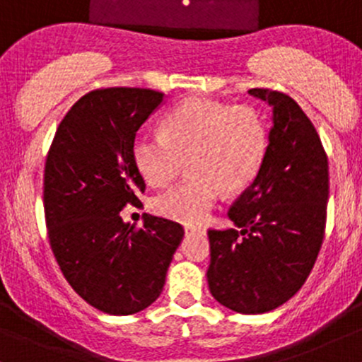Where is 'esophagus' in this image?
<instances>
[{"label": "esophagus", "instance_id": "1", "mask_svg": "<svg viewBox=\"0 0 362 362\" xmlns=\"http://www.w3.org/2000/svg\"><path fill=\"white\" fill-rule=\"evenodd\" d=\"M185 233H186V235H193V233H204V229L197 228V226H192V224H186Z\"/></svg>", "mask_w": 362, "mask_h": 362}]
</instances>
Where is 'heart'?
<instances>
[{
	"instance_id": "obj_1",
	"label": "heart",
	"mask_w": 362,
	"mask_h": 362,
	"mask_svg": "<svg viewBox=\"0 0 362 362\" xmlns=\"http://www.w3.org/2000/svg\"><path fill=\"white\" fill-rule=\"evenodd\" d=\"M266 126L248 105L186 100L165 115L162 133H141L133 143L136 169L148 185L164 188L188 157L189 176L155 198L160 216L185 224L204 223L223 189L252 181L266 153Z\"/></svg>"
}]
</instances>
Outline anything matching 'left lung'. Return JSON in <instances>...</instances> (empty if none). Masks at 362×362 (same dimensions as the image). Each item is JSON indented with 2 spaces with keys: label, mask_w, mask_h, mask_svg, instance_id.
Returning a JSON list of instances; mask_svg holds the SVG:
<instances>
[{
  "label": "left lung",
  "mask_w": 362,
  "mask_h": 362,
  "mask_svg": "<svg viewBox=\"0 0 362 362\" xmlns=\"http://www.w3.org/2000/svg\"><path fill=\"white\" fill-rule=\"evenodd\" d=\"M273 107L269 145L254 182L228 211L236 228L209 229L212 297L242 314L290 300L316 262L326 226L328 157L316 127L288 95L248 89Z\"/></svg>",
  "instance_id": "left-lung-1"
}]
</instances>
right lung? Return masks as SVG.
Here are the masks:
<instances>
[{
  "instance_id": "obj_1",
  "label": "right lung",
  "mask_w": 362,
  "mask_h": 362,
  "mask_svg": "<svg viewBox=\"0 0 362 362\" xmlns=\"http://www.w3.org/2000/svg\"><path fill=\"white\" fill-rule=\"evenodd\" d=\"M164 102L143 88H102L72 105L45 165L48 238L69 285L89 305L129 316L153 304L185 229L145 214L143 226L120 211L138 207L145 181L133 160L141 124Z\"/></svg>"
}]
</instances>
